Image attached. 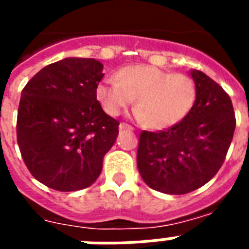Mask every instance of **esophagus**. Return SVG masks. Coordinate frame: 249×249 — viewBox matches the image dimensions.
Here are the masks:
<instances>
[{
  "label": "esophagus",
  "mask_w": 249,
  "mask_h": 249,
  "mask_svg": "<svg viewBox=\"0 0 249 249\" xmlns=\"http://www.w3.org/2000/svg\"><path fill=\"white\" fill-rule=\"evenodd\" d=\"M119 129L120 130H133V128L130 126L129 124H125V123H121V124L119 125Z\"/></svg>",
  "instance_id": "34e87169"
}]
</instances>
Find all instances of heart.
Returning a JSON list of instances; mask_svg holds the SVG:
<instances>
[{"label":"heart","instance_id":"1","mask_svg":"<svg viewBox=\"0 0 249 249\" xmlns=\"http://www.w3.org/2000/svg\"><path fill=\"white\" fill-rule=\"evenodd\" d=\"M97 101L109 116H119L134 101L142 124L161 130L179 124L194 108L198 88L194 79L181 72L133 64L120 68L115 80H106L95 89Z\"/></svg>","mask_w":249,"mask_h":249}]
</instances>
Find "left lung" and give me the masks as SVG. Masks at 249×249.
Instances as JSON below:
<instances>
[{"label":"left lung","instance_id":"obj_1","mask_svg":"<svg viewBox=\"0 0 249 249\" xmlns=\"http://www.w3.org/2000/svg\"><path fill=\"white\" fill-rule=\"evenodd\" d=\"M194 108L179 124L140 134L137 166L143 182L160 193L187 194L213 178L226 160L236 126L232 101L199 70Z\"/></svg>","mask_w":249,"mask_h":249}]
</instances>
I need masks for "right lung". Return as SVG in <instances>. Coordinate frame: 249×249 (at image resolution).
<instances>
[{"mask_svg": "<svg viewBox=\"0 0 249 249\" xmlns=\"http://www.w3.org/2000/svg\"><path fill=\"white\" fill-rule=\"evenodd\" d=\"M103 76L99 60L66 58L42 68L22 89L17 142L31 176L50 189L82 190L100 176L120 124L95 95Z\"/></svg>", "mask_w": 249, "mask_h": 249, "instance_id": "add662e5", "label": "right lung"}]
</instances>
